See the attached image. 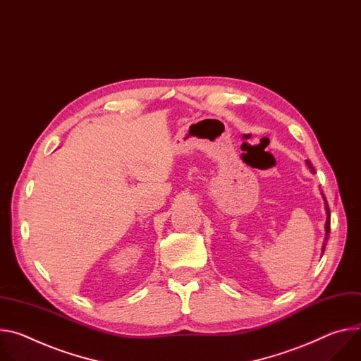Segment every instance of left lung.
<instances>
[{
	"label": "left lung",
	"mask_w": 361,
	"mask_h": 361,
	"mask_svg": "<svg viewBox=\"0 0 361 361\" xmlns=\"http://www.w3.org/2000/svg\"><path fill=\"white\" fill-rule=\"evenodd\" d=\"M307 166H308V169L311 170V173L314 174V173H315V170H314V167H312L311 164H310V161H307ZM322 197H324V194H322ZM324 203H325L326 220H325V238H324V243H322V247H321V255H324V250H325V242H326V239H329V235H330V219H331V216H330V209H329V203H326L325 197H324Z\"/></svg>",
	"instance_id": "obj_1"
}]
</instances>
